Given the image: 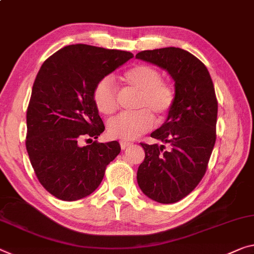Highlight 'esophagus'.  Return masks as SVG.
<instances>
[{
  "instance_id": "obj_1",
  "label": "esophagus",
  "mask_w": 254,
  "mask_h": 254,
  "mask_svg": "<svg viewBox=\"0 0 254 254\" xmlns=\"http://www.w3.org/2000/svg\"><path fill=\"white\" fill-rule=\"evenodd\" d=\"M132 145V143L130 142H126V140H120V147H122L123 150H126L127 147H129Z\"/></svg>"
}]
</instances>
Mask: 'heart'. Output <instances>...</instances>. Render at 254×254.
I'll use <instances>...</instances> for the list:
<instances>
[{"label": "heart", "mask_w": 254, "mask_h": 254, "mask_svg": "<svg viewBox=\"0 0 254 254\" xmlns=\"http://www.w3.org/2000/svg\"><path fill=\"white\" fill-rule=\"evenodd\" d=\"M123 79L127 86L138 92L135 102L137 111L126 112L108 123V134L112 138L134 139L145 134L153 125L162 123L169 115L176 101V91L169 81L162 79L158 68L139 64L124 72ZM93 102L97 111L110 116L118 110V91L111 77H103L93 89Z\"/></svg>", "instance_id": "heart-1"}]
</instances>
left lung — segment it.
<instances>
[{
    "label": "left lung",
    "instance_id": "left-lung-1",
    "mask_svg": "<svg viewBox=\"0 0 254 254\" xmlns=\"http://www.w3.org/2000/svg\"><path fill=\"white\" fill-rule=\"evenodd\" d=\"M136 58L166 69L175 80L174 107L151 134L163 145L140 143L145 159L137 170L138 186L146 196L175 203L192 192L208 168L217 138L216 92L205 65L185 50H146Z\"/></svg>",
    "mask_w": 254,
    "mask_h": 254
}]
</instances>
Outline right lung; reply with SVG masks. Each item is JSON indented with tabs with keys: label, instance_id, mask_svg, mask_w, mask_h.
Wrapping results in <instances>:
<instances>
[{
	"label": "right lung",
	"instance_id": "1",
	"mask_svg": "<svg viewBox=\"0 0 254 254\" xmlns=\"http://www.w3.org/2000/svg\"><path fill=\"white\" fill-rule=\"evenodd\" d=\"M134 57L86 44L64 46L44 61L27 109L26 149L43 187L62 201H76L99 187L120 153L117 140L99 143L104 124L93 102L101 78ZM81 140L88 146H80Z\"/></svg>",
	"mask_w": 254,
	"mask_h": 254
}]
</instances>
